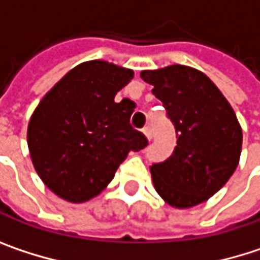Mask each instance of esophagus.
<instances>
[{
    "label": "esophagus",
    "instance_id": "1",
    "mask_svg": "<svg viewBox=\"0 0 260 260\" xmlns=\"http://www.w3.org/2000/svg\"><path fill=\"white\" fill-rule=\"evenodd\" d=\"M143 134L146 135V138H147L149 141L152 140V129H150V126H144V128H143Z\"/></svg>",
    "mask_w": 260,
    "mask_h": 260
}]
</instances>
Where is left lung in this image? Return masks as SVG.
<instances>
[{"instance_id": "1", "label": "left lung", "mask_w": 260, "mask_h": 260, "mask_svg": "<svg viewBox=\"0 0 260 260\" xmlns=\"http://www.w3.org/2000/svg\"><path fill=\"white\" fill-rule=\"evenodd\" d=\"M176 129V147L150 167L156 192L175 208L212 197L239 162L242 131L231 104L205 74L188 66L143 71Z\"/></svg>"}]
</instances>
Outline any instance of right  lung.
I'll list each match as a JSON object with an SVG mask.
<instances>
[{
    "label": "right lung",
    "mask_w": 260,
    "mask_h": 260,
    "mask_svg": "<svg viewBox=\"0 0 260 260\" xmlns=\"http://www.w3.org/2000/svg\"><path fill=\"white\" fill-rule=\"evenodd\" d=\"M134 72L107 61L81 63L40 101L28 123V149L40 179L58 197L82 203L114 178L131 150L147 146L131 126L135 104L114 98Z\"/></svg>",
    "instance_id": "right-lung-1"
}]
</instances>
